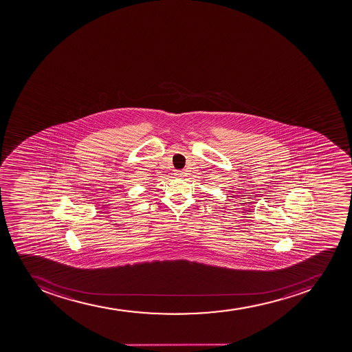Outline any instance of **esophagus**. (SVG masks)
I'll return each instance as SVG.
<instances>
[{
    "label": "esophagus",
    "mask_w": 352,
    "mask_h": 352,
    "mask_svg": "<svg viewBox=\"0 0 352 352\" xmlns=\"http://www.w3.org/2000/svg\"><path fill=\"white\" fill-rule=\"evenodd\" d=\"M184 175V171H177L175 172V177H182Z\"/></svg>",
    "instance_id": "esophagus-1"
}]
</instances>
